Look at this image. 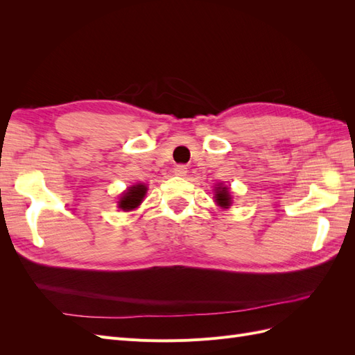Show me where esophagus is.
<instances>
[{
  "label": "esophagus",
  "instance_id": "esophagus-1",
  "mask_svg": "<svg viewBox=\"0 0 355 355\" xmlns=\"http://www.w3.org/2000/svg\"><path fill=\"white\" fill-rule=\"evenodd\" d=\"M188 173V167L185 164H178L175 167V175L176 176H185Z\"/></svg>",
  "mask_w": 355,
  "mask_h": 355
}]
</instances>
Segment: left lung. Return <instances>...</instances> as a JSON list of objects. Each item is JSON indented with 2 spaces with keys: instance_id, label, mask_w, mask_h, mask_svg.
I'll list each match as a JSON object with an SVG mask.
<instances>
[{
  "instance_id": "8db88e82",
  "label": "left lung",
  "mask_w": 355,
  "mask_h": 355,
  "mask_svg": "<svg viewBox=\"0 0 355 355\" xmlns=\"http://www.w3.org/2000/svg\"><path fill=\"white\" fill-rule=\"evenodd\" d=\"M214 198H216V202L223 209H228L231 206V196L228 192V188L219 187L216 189V197H214Z\"/></svg>"
}]
</instances>
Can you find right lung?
Listing matches in <instances>:
<instances>
[{
    "label": "right lung",
    "instance_id": "right-lung-1",
    "mask_svg": "<svg viewBox=\"0 0 355 355\" xmlns=\"http://www.w3.org/2000/svg\"><path fill=\"white\" fill-rule=\"evenodd\" d=\"M145 194H146V187L142 184L135 185L130 189H127V192H124L120 200V209H123L124 211L136 209L139 204L142 202V198L145 197Z\"/></svg>",
    "mask_w": 355,
    "mask_h": 355
}]
</instances>
